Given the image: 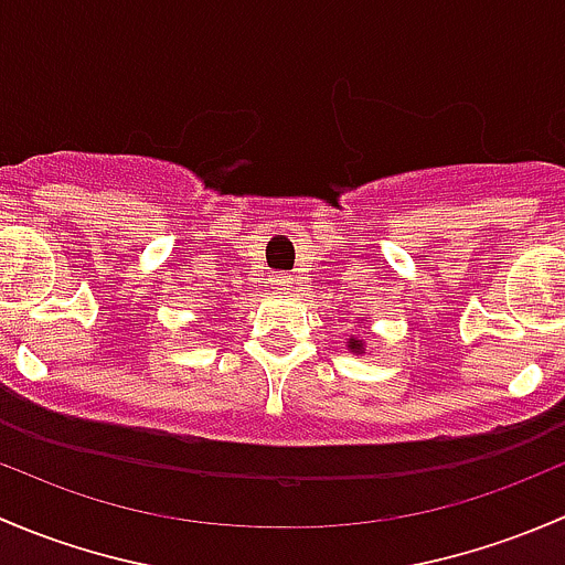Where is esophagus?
<instances>
[{
	"mask_svg": "<svg viewBox=\"0 0 565 565\" xmlns=\"http://www.w3.org/2000/svg\"><path fill=\"white\" fill-rule=\"evenodd\" d=\"M267 284H270V289L276 295H284L289 289V284H292V278H287L284 276V273H276V276H270L267 278Z\"/></svg>",
	"mask_w": 565,
	"mask_h": 565,
	"instance_id": "1",
	"label": "esophagus"
}]
</instances>
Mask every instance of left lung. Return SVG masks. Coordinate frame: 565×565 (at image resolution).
I'll return each mask as SVG.
<instances>
[{
    "label": "left lung",
    "mask_w": 565,
    "mask_h": 565,
    "mask_svg": "<svg viewBox=\"0 0 565 565\" xmlns=\"http://www.w3.org/2000/svg\"><path fill=\"white\" fill-rule=\"evenodd\" d=\"M361 322V319H358ZM363 322H369V317L363 319ZM347 350L352 352V355H363L366 352V341H363V335H350V341H347Z\"/></svg>",
    "instance_id": "left-lung-1"
}]
</instances>
